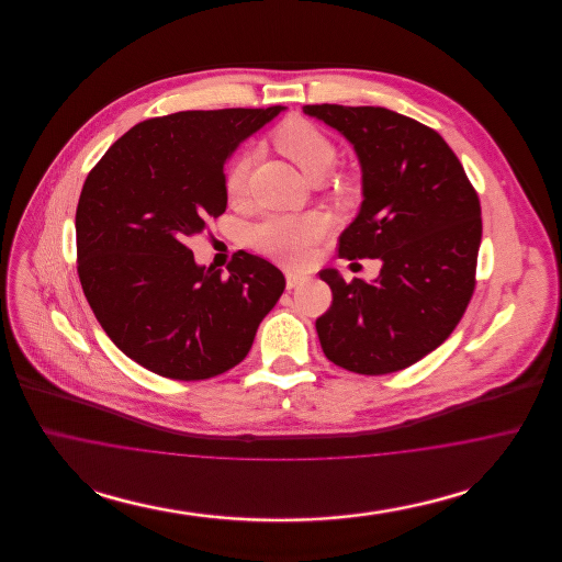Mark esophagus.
<instances>
[{"label":"esophagus","mask_w":562,"mask_h":562,"mask_svg":"<svg viewBox=\"0 0 562 562\" xmlns=\"http://www.w3.org/2000/svg\"><path fill=\"white\" fill-rule=\"evenodd\" d=\"M307 280V276L296 273V271H286V289H296Z\"/></svg>","instance_id":"obj_1"}]
</instances>
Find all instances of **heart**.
Wrapping results in <instances>:
<instances>
[{"label": "heart", "mask_w": 562, "mask_h": 562, "mask_svg": "<svg viewBox=\"0 0 562 562\" xmlns=\"http://www.w3.org/2000/svg\"><path fill=\"white\" fill-rule=\"evenodd\" d=\"M278 149L301 168V172L318 183L337 164V149L328 134L310 120L293 117L276 131ZM252 156L240 151L225 170V193L232 202H240L246 195L248 172ZM339 191H348L346 181H339ZM326 232V221L318 214H269L255 223L248 232V241L263 255L286 266H305L314 246Z\"/></svg>", "instance_id": "b5f03b06"}]
</instances>
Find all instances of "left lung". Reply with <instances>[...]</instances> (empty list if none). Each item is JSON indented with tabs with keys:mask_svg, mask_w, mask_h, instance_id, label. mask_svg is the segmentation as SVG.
Masks as SVG:
<instances>
[{
	"mask_svg": "<svg viewBox=\"0 0 562 562\" xmlns=\"http://www.w3.org/2000/svg\"><path fill=\"white\" fill-rule=\"evenodd\" d=\"M344 134L362 168V206L339 238L344 259H381L373 282L322 269L333 303L316 321L324 356L360 374L402 371L461 321L482 238L476 189L447 140L385 108L305 105Z\"/></svg>",
	"mask_w": 562,
	"mask_h": 562,
	"instance_id": "1",
	"label": "left lung"
}]
</instances>
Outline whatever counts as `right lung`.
<instances>
[{
  "label": "right lung",
  "mask_w": 562,
  "mask_h": 562,
  "mask_svg": "<svg viewBox=\"0 0 562 562\" xmlns=\"http://www.w3.org/2000/svg\"><path fill=\"white\" fill-rule=\"evenodd\" d=\"M284 108L179 111L120 136L76 213L81 289L109 339L151 373L200 381L240 364L284 293L282 271L238 250L202 268L189 250L225 213L223 166Z\"/></svg>",
  "instance_id": "obj_1"
}]
</instances>
